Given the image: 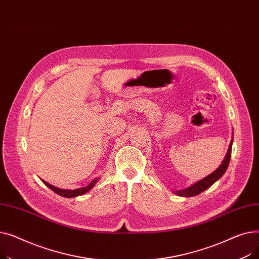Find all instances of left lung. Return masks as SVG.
I'll return each mask as SVG.
<instances>
[{
	"mask_svg": "<svg viewBox=\"0 0 259 259\" xmlns=\"http://www.w3.org/2000/svg\"><path fill=\"white\" fill-rule=\"evenodd\" d=\"M232 144H233V140L231 141V143H230L228 152H227V155H226V157L223 161V164L219 168H217L213 173L208 175L207 178L202 179L201 181L195 183L191 187H189L185 190H179V191H175V194H178L180 196H186V197L195 196V195L200 194L201 192L205 191V190H207L208 188H210L216 181H219L224 175L226 170L228 169L230 158H231V152H232Z\"/></svg>",
	"mask_w": 259,
	"mask_h": 259,
	"instance_id": "8db88e82",
	"label": "left lung"
}]
</instances>
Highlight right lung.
Wrapping results in <instances>:
<instances>
[{
	"mask_svg": "<svg viewBox=\"0 0 259 259\" xmlns=\"http://www.w3.org/2000/svg\"><path fill=\"white\" fill-rule=\"evenodd\" d=\"M98 182V179L97 180H93L91 183H89L88 186L86 187H83V188H79V189H75V190H64V189H59L57 187H54L48 183H46L45 181H43V183L48 187L50 188L53 192H56L57 194L61 195V196H64V197H68V198H71V197H75V196H78V195H83L85 194L86 192H88L89 190H91V188L94 186V184Z\"/></svg>",
	"mask_w": 259,
	"mask_h": 259,
	"instance_id": "add662e5",
	"label": "right lung"
}]
</instances>
